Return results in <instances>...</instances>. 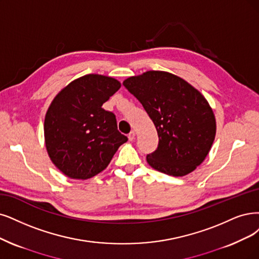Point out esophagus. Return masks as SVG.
<instances>
[{
  "instance_id": "esophagus-1",
  "label": "esophagus",
  "mask_w": 259,
  "mask_h": 259,
  "mask_svg": "<svg viewBox=\"0 0 259 259\" xmlns=\"http://www.w3.org/2000/svg\"><path fill=\"white\" fill-rule=\"evenodd\" d=\"M128 139H129V141H131V142L136 139V133H135V131H131V132L129 133V135H128Z\"/></svg>"
}]
</instances>
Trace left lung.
<instances>
[{
	"instance_id": "obj_1",
	"label": "left lung",
	"mask_w": 259,
	"mask_h": 259,
	"mask_svg": "<svg viewBox=\"0 0 259 259\" xmlns=\"http://www.w3.org/2000/svg\"><path fill=\"white\" fill-rule=\"evenodd\" d=\"M142 103L158 132L147 163L161 173L183 177L200 165L213 144L217 122L207 99L183 78L149 70L122 82Z\"/></svg>"
}]
</instances>
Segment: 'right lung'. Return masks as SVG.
Masks as SVG:
<instances>
[{
    "instance_id": "right-lung-1",
    "label": "right lung",
    "mask_w": 259,
    "mask_h": 259,
    "mask_svg": "<svg viewBox=\"0 0 259 259\" xmlns=\"http://www.w3.org/2000/svg\"><path fill=\"white\" fill-rule=\"evenodd\" d=\"M108 75L86 74L57 94L45 117V144L52 163L71 179H89L107 168L128 141L102 104L120 89Z\"/></svg>"
}]
</instances>
